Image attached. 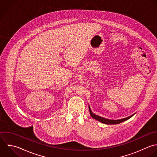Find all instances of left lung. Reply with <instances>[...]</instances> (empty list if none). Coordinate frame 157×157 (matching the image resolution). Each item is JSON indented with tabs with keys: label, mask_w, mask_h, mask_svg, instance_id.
<instances>
[{
	"label": "left lung",
	"mask_w": 157,
	"mask_h": 157,
	"mask_svg": "<svg viewBox=\"0 0 157 157\" xmlns=\"http://www.w3.org/2000/svg\"><path fill=\"white\" fill-rule=\"evenodd\" d=\"M89 112H90V116H92V118H94V119L95 120H97L98 121L101 122V123H103L105 124H109V125H113V124H119L120 123H122L128 119H129L130 118H131L132 116H134V114L128 117H126V118H124V119H119V120H110V119H105L104 117H100V116H97L95 115V114H94L91 109H90V106L89 105Z\"/></svg>",
	"instance_id": "obj_1"
}]
</instances>
